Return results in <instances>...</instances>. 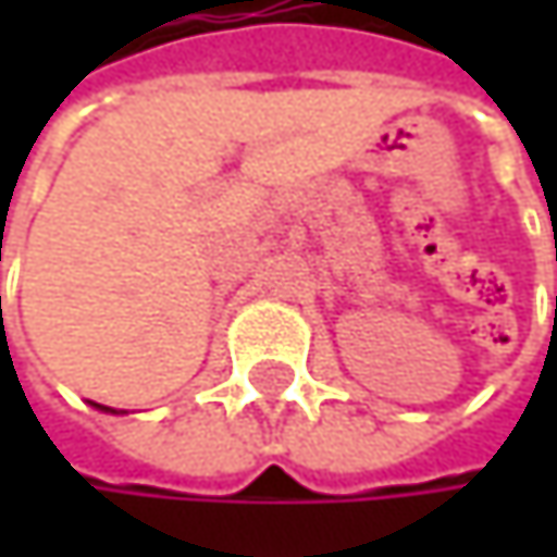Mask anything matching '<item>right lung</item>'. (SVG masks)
Returning a JSON list of instances; mask_svg holds the SVG:
<instances>
[{
  "instance_id": "obj_1",
  "label": "right lung",
  "mask_w": 557,
  "mask_h": 557,
  "mask_svg": "<svg viewBox=\"0 0 557 557\" xmlns=\"http://www.w3.org/2000/svg\"><path fill=\"white\" fill-rule=\"evenodd\" d=\"M2 302V299H0ZM92 406H99V403H92ZM99 409H106V412H119V409H109V406H99ZM122 412H125V409H122Z\"/></svg>"
}]
</instances>
